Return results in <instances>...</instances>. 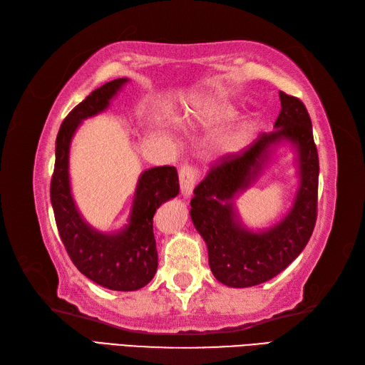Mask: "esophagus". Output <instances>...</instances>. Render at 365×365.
Segmentation results:
<instances>
[{"mask_svg":"<svg viewBox=\"0 0 365 365\" xmlns=\"http://www.w3.org/2000/svg\"><path fill=\"white\" fill-rule=\"evenodd\" d=\"M198 168H195L193 165H182L180 168V184H181V193L185 198L190 197L195 184L198 181Z\"/></svg>","mask_w":365,"mask_h":365,"instance_id":"1","label":"esophagus"}]
</instances>
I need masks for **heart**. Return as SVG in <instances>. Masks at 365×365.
Wrapping results in <instances>:
<instances>
[{
    "mask_svg": "<svg viewBox=\"0 0 365 365\" xmlns=\"http://www.w3.org/2000/svg\"><path fill=\"white\" fill-rule=\"evenodd\" d=\"M230 114H232V108H230L229 105L209 102L201 111V120L204 125L213 127L229 119ZM251 131H252V122L250 119H242L240 122L234 123V125L227 128L223 133V136L220 138L221 148L226 150V152H234V150H238L240 147H243L246 144L247 138L251 136Z\"/></svg>",
    "mask_w": 365,
    "mask_h": 365,
    "instance_id": "1",
    "label": "heart"
}]
</instances>
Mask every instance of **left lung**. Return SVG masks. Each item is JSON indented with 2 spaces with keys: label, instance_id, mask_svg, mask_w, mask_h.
Here are the masks:
<instances>
[{
  "label": "left lung",
  "instance_id": "1",
  "mask_svg": "<svg viewBox=\"0 0 365 365\" xmlns=\"http://www.w3.org/2000/svg\"><path fill=\"white\" fill-rule=\"evenodd\" d=\"M282 110L275 130L210 164L195 187L190 215L209 251L210 269L232 288L260 285L275 277L304 251L317 218L319 156L304 102L279 91ZM287 138L298 147L301 185L295 206L279 225L255 235L239 226L232 200L258 174L272 147Z\"/></svg>",
  "mask_w": 365,
  "mask_h": 365
}]
</instances>
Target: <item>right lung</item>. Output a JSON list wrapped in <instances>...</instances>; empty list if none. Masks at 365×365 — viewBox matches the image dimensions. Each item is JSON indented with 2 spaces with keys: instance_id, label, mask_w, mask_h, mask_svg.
I'll return each instance as SVG.
<instances>
[{
  "instance_id": "obj_1",
  "label": "right lung",
  "mask_w": 365,
  "mask_h": 365,
  "mask_svg": "<svg viewBox=\"0 0 365 365\" xmlns=\"http://www.w3.org/2000/svg\"><path fill=\"white\" fill-rule=\"evenodd\" d=\"M127 78H115L97 88L69 111L56 140V164L51 180V202L61 242L76 268L101 287L136 291L153 279L158 268L153 215L167 200L180 193V180L172 165L153 167L140 175L130 225L118 234L96 232L80 217L71 195L69 144L80 120L103 111Z\"/></svg>"
}]
</instances>
